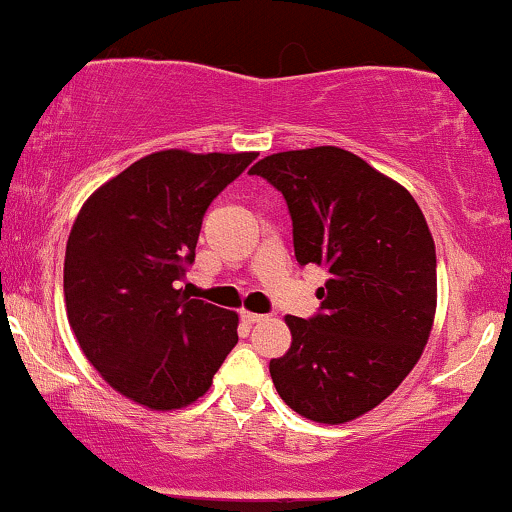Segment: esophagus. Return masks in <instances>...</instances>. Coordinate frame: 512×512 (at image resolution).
I'll list each match as a JSON object with an SVG mask.
<instances>
[{
    "label": "esophagus",
    "instance_id": "34e87169",
    "mask_svg": "<svg viewBox=\"0 0 512 512\" xmlns=\"http://www.w3.org/2000/svg\"><path fill=\"white\" fill-rule=\"evenodd\" d=\"M240 319H243L245 324H257V322H264V315H257V312H250V310H240Z\"/></svg>",
    "mask_w": 512,
    "mask_h": 512
}]
</instances>
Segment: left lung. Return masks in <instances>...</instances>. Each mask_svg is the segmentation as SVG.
Returning <instances> with one entry per match:
<instances>
[{
    "label": "left lung",
    "instance_id": "left-lung-1",
    "mask_svg": "<svg viewBox=\"0 0 512 512\" xmlns=\"http://www.w3.org/2000/svg\"><path fill=\"white\" fill-rule=\"evenodd\" d=\"M250 174L286 197L300 264L329 272L319 312L288 315L291 348L269 362L288 408L343 424L377 408L417 365L436 312V250L420 205L341 147L276 152Z\"/></svg>",
    "mask_w": 512,
    "mask_h": 512
}]
</instances>
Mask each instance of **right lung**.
I'll list each match as a JSON object with an SVG mask.
<instances>
[{
	"label": "right lung",
	"instance_id": "add662e5",
	"mask_svg": "<svg viewBox=\"0 0 512 512\" xmlns=\"http://www.w3.org/2000/svg\"><path fill=\"white\" fill-rule=\"evenodd\" d=\"M255 152H152L80 207L64 257L66 315L102 379L150 410L205 396L238 343V315L176 288L209 202Z\"/></svg>",
	"mask_w": 512,
	"mask_h": 512
}]
</instances>
